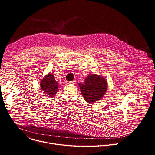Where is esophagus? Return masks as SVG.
Returning a JSON list of instances; mask_svg holds the SVG:
<instances>
[{"label":"esophagus","instance_id":"1","mask_svg":"<svg viewBox=\"0 0 155 155\" xmlns=\"http://www.w3.org/2000/svg\"><path fill=\"white\" fill-rule=\"evenodd\" d=\"M75 82H76V81H75V80H74V81H70L69 83H71V84H75Z\"/></svg>","mask_w":155,"mask_h":155}]
</instances>
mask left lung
Wrapping results in <instances>:
<instances>
[{
  "label": "left lung",
  "mask_w": 155,
  "mask_h": 155,
  "mask_svg": "<svg viewBox=\"0 0 155 155\" xmlns=\"http://www.w3.org/2000/svg\"><path fill=\"white\" fill-rule=\"evenodd\" d=\"M81 94L88 103H92L100 100L107 90L106 80L99 75H88L84 83H78Z\"/></svg>",
  "instance_id": "8db88e82"
}]
</instances>
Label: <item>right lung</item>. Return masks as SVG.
I'll return each mask as SVG.
<instances>
[{
    "label": "right lung",
    "instance_id": "right-lung-1",
    "mask_svg": "<svg viewBox=\"0 0 155 155\" xmlns=\"http://www.w3.org/2000/svg\"><path fill=\"white\" fill-rule=\"evenodd\" d=\"M40 85L42 90L50 96L55 94L58 90V82L55 81L52 74L46 75L41 80Z\"/></svg>",
    "mask_w": 155,
    "mask_h": 155
}]
</instances>
